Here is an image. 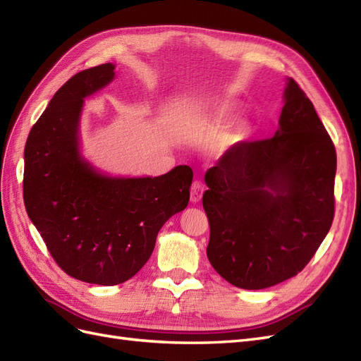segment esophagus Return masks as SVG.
I'll return each instance as SVG.
<instances>
[{"label":"esophagus","instance_id":"34e87169","mask_svg":"<svg viewBox=\"0 0 361 361\" xmlns=\"http://www.w3.org/2000/svg\"><path fill=\"white\" fill-rule=\"evenodd\" d=\"M203 183L200 180H194L192 182V187H191V202L192 203H197L202 199V194H203Z\"/></svg>","mask_w":361,"mask_h":361}]
</instances>
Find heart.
I'll list each match as a JSON object with an SVG mask.
<instances>
[{"label": "heart", "mask_w": 361, "mask_h": 361, "mask_svg": "<svg viewBox=\"0 0 361 361\" xmlns=\"http://www.w3.org/2000/svg\"><path fill=\"white\" fill-rule=\"evenodd\" d=\"M235 110L236 106L231 101H221L214 104L206 113L207 125L214 128H227L235 122ZM191 134V128L187 130Z\"/></svg>", "instance_id": "heart-1"}]
</instances>
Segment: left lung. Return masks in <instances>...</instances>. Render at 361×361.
<instances>
[{"mask_svg": "<svg viewBox=\"0 0 361 361\" xmlns=\"http://www.w3.org/2000/svg\"><path fill=\"white\" fill-rule=\"evenodd\" d=\"M272 138L243 141L204 174L206 248L214 269L241 289H265L304 269L334 218L336 149L292 78Z\"/></svg>", "mask_w": 361, "mask_h": 361, "instance_id": "obj_1", "label": "left lung"}]
</instances>
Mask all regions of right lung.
<instances>
[{
    "label": "right lung",
    "mask_w": 361,
    "mask_h": 361,
    "mask_svg": "<svg viewBox=\"0 0 361 361\" xmlns=\"http://www.w3.org/2000/svg\"><path fill=\"white\" fill-rule=\"evenodd\" d=\"M114 80V64L73 75L31 128L24 203L51 256L71 277L120 285L145 267L159 228L190 200L192 170L158 178L105 176L80 154L84 97Z\"/></svg>",
    "instance_id": "1"
}]
</instances>
